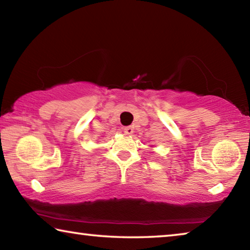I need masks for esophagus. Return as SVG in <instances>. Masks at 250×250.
<instances>
[{
	"mask_svg": "<svg viewBox=\"0 0 250 250\" xmlns=\"http://www.w3.org/2000/svg\"><path fill=\"white\" fill-rule=\"evenodd\" d=\"M133 126H125V128H124V132L125 133V134H132L133 133Z\"/></svg>",
	"mask_w": 250,
	"mask_h": 250,
	"instance_id": "esophagus-1",
	"label": "esophagus"
}]
</instances>
